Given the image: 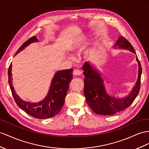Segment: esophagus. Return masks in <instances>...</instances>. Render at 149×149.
<instances>
[{
    "label": "esophagus",
    "instance_id": "1",
    "mask_svg": "<svg viewBox=\"0 0 149 149\" xmlns=\"http://www.w3.org/2000/svg\"><path fill=\"white\" fill-rule=\"evenodd\" d=\"M73 74L75 75H80L82 74V72L80 70H78V69H75L74 70Z\"/></svg>",
    "mask_w": 149,
    "mask_h": 149
}]
</instances>
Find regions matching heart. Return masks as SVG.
<instances>
[{
	"mask_svg": "<svg viewBox=\"0 0 149 149\" xmlns=\"http://www.w3.org/2000/svg\"><path fill=\"white\" fill-rule=\"evenodd\" d=\"M82 41H83V39H82V38H81V39L79 40L77 42V43H76V47H79V46H80V44H81ZM91 51H88L86 53V58H89V57L91 56Z\"/></svg>",
	"mask_w": 149,
	"mask_h": 149,
	"instance_id": "1",
	"label": "heart"
}]
</instances>
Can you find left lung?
Segmentation results:
<instances>
[{
    "label": "left lung",
    "instance_id": "left-lung-1",
    "mask_svg": "<svg viewBox=\"0 0 149 149\" xmlns=\"http://www.w3.org/2000/svg\"><path fill=\"white\" fill-rule=\"evenodd\" d=\"M127 49L135 53L131 43L123 36L118 38L113 48ZM139 65L138 79L131 93L123 98L111 96L106 92L104 81L100 72L91 65L86 62L82 67L83 74L85 76L84 94L86 102L93 111L102 115H112L128 108L138 96L140 88V79L142 74V67L139 60L136 56Z\"/></svg>",
    "mask_w": 149,
    "mask_h": 149
}]
</instances>
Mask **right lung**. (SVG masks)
Segmentation results:
<instances>
[{
	"label": "right lung",
	"instance_id": "right-lung-1",
	"mask_svg": "<svg viewBox=\"0 0 149 149\" xmlns=\"http://www.w3.org/2000/svg\"><path fill=\"white\" fill-rule=\"evenodd\" d=\"M38 40L36 36H33L26 41L18 49L15 56L18 53L27 47L32 43L37 42ZM12 63H10L8 70V82L10 89L15 102L17 105L29 115L38 119H46L55 116L62 109L64 104L65 98L72 81L73 69L59 70L56 72L53 77L49 91L43 100L38 102H30L24 101L16 93L13 86L12 81Z\"/></svg>",
	"mask_w": 149,
	"mask_h": 149
}]
</instances>
